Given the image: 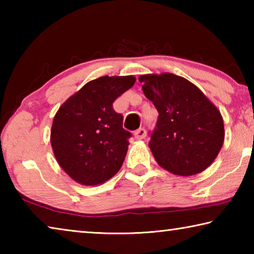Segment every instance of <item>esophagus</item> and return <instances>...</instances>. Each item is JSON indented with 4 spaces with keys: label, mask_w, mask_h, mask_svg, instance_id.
<instances>
[{
    "label": "esophagus",
    "mask_w": 254,
    "mask_h": 254,
    "mask_svg": "<svg viewBox=\"0 0 254 254\" xmlns=\"http://www.w3.org/2000/svg\"><path fill=\"white\" fill-rule=\"evenodd\" d=\"M147 135V130H145L144 127H140L137 128V130L134 132V136L136 137L137 140H142Z\"/></svg>",
    "instance_id": "esophagus-1"
}]
</instances>
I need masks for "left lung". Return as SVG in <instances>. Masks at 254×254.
<instances>
[{
    "mask_svg": "<svg viewBox=\"0 0 254 254\" xmlns=\"http://www.w3.org/2000/svg\"><path fill=\"white\" fill-rule=\"evenodd\" d=\"M139 80L145 97L159 113L149 142L157 162L175 175L204 171L217 157L224 141L220 111L184 77L165 72L142 75Z\"/></svg>",
    "mask_w": 254,
    "mask_h": 254,
    "instance_id": "left-lung-1",
    "label": "left lung"
}]
</instances>
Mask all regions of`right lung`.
I'll return each instance as SVG.
<instances>
[{"label": "right lung", "mask_w": 254, "mask_h": 254, "mask_svg": "<svg viewBox=\"0 0 254 254\" xmlns=\"http://www.w3.org/2000/svg\"><path fill=\"white\" fill-rule=\"evenodd\" d=\"M135 83L133 76H103L64 103L51 127V147L60 167L81 185L113 177L123 165L132 133L113 103Z\"/></svg>", "instance_id": "obj_1"}]
</instances>
